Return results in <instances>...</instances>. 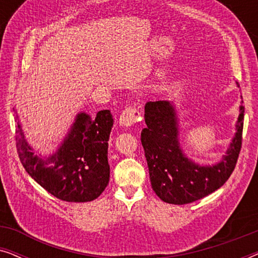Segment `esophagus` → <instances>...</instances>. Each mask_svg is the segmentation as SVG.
I'll return each mask as SVG.
<instances>
[{
	"instance_id": "obj_1",
	"label": "esophagus",
	"mask_w": 258,
	"mask_h": 258,
	"mask_svg": "<svg viewBox=\"0 0 258 258\" xmlns=\"http://www.w3.org/2000/svg\"><path fill=\"white\" fill-rule=\"evenodd\" d=\"M141 118V112L137 110L135 107H128L122 111L119 116V124L125 128H129L135 124V123Z\"/></svg>"
}]
</instances>
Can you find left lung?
Instances as JSON below:
<instances>
[{
	"instance_id": "left-lung-1",
	"label": "left lung",
	"mask_w": 258,
	"mask_h": 258,
	"mask_svg": "<svg viewBox=\"0 0 258 258\" xmlns=\"http://www.w3.org/2000/svg\"><path fill=\"white\" fill-rule=\"evenodd\" d=\"M238 86V83H236ZM244 107L239 105L236 133L220 162L201 165L186 156L179 143V118L172 101L147 102L141 133L150 182L165 203L188 204L220 189L234 171L242 146Z\"/></svg>"
}]
</instances>
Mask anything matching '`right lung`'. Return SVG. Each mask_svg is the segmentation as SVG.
Instances as JSON below:
<instances>
[{
  "label": "right lung",
  "mask_w": 258,
  "mask_h": 258,
  "mask_svg": "<svg viewBox=\"0 0 258 258\" xmlns=\"http://www.w3.org/2000/svg\"><path fill=\"white\" fill-rule=\"evenodd\" d=\"M15 114L17 153L34 181L66 202H90L103 192L110 177L108 141L114 123L110 111H98L95 118L79 112L61 144L49 156L34 153L16 110Z\"/></svg>",
  "instance_id": "1"
}]
</instances>
